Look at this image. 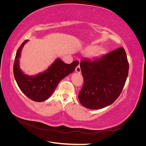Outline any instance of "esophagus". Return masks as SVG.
I'll list each match as a JSON object with an SVG mask.
<instances>
[{
	"label": "esophagus",
	"mask_w": 146,
	"mask_h": 146,
	"mask_svg": "<svg viewBox=\"0 0 146 146\" xmlns=\"http://www.w3.org/2000/svg\"><path fill=\"white\" fill-rule=\"evenodd\" d=\"M76 72H78V73H80L81 72V69H80V66H77L76 68Z\"/></svg>",
	"instance_id": "34e87169"
}]
</instances>
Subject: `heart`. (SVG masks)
I'll return each instance as SVG.
<instances>
[{"instance_id": "1", "label": "heart", "mask_w": 146, "mask_h": 146, "mask_svg": "<svg viewBox=\"0 0 146 146\" xmlns=\"http://www.w3.org/2000/svg\"><path fill=\"white\" fill-rule=\"evenodd\" d=\"M98 46L96 45H91L86 47L85 49H84V52L86 54L90 55L91 54L92 56H98L103 54L104 53V50L103 48H99Z\"/></svg>"}]
</instances>
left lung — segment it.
Listing matches in <instances>:
<instances>
[{
	"label": "left lung",
	"instance_id": "1",
	"mask_svg": "<svg viewBox=\"0 0 146 146\" xmlns=\"http://www.w3.org/2000/svg\"><path fill=\"white\" fill-rule=\"evenodd\" d=\"M83 86L78 99L87 108L98 110L112 104L120 96L129 74V65L122 47L99 58L80 62Z\"/></svg>",
	"mask_w": 146,
	"mask_h": 146
}]
</instances>
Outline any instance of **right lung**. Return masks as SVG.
Here are the masks:
<instances>
[{"instance_id":"right-lung-1","label":"right lung","mask_w":146,"mask_h":146,"mask_svg":"<svg viewBox=\"0 0 146 146\" xmlns=\"http://www.w3.org/2000/svg\"><path fill=\"white\" fill-rule=\"evenodd\" d=\"M28 41V39H26L17 50L13 73L22 92L31 100L40 102L50 98L59 82L74 71L78 61H74L72 63L66 64L61 59L56 58L45 71L35 76H28L19 68L21 51Z\"/></svg>"}]
</instances>
